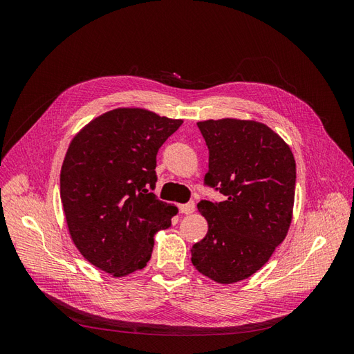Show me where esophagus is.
<instances>
[{"instance_id": "1", "label": "esophagus", "mask_w": 354, "mask_h": 354, "mask_svg": "<svg viewBox=\"0 0 354 354\" xmlns=\"http://www.w3.org/2000/svg\"><path fill=\"white\" fill-rule=\"evenodd\" d=\"M178 209H180L181 214H192L195 211V202L181 203V205H178Z\"/></svg>"}]
</instances>
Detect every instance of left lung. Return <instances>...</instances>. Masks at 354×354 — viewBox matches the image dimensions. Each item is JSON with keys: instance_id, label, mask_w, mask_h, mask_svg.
Returning a JSON list of instances; mask_svg holds the SVG:
<instances>
[{"instance_id": "1", "label": "left lung", "mask_w": 354, "mask_h": 354, "mask_svg": "<svg viewBox=\"0 0 354 354\" xmlns=\"http://www.w3.org/2000/svg\"><path fill=\"white\" fill-rule=\"evenodd\" d=\"M209 151L205 185L223 202L201 201L208 232L192 246L196 270L218 283L243 281L269 261L292 220L295 159L269 127L224 118L198 122Z\"/></svg>"}]
</instances>
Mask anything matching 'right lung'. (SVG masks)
I'll list each match as a JSON object with an SVG mask.
<instances>
[{"label": "right lung", "instance_id": "obj_1", "mask_svg": "<svg viewBox=\"0 0 354 354\" xmlns=\"http://www.w3.org/2000/svg\"><path fill=\"white\" fill-rule=\"evenodd\" d=\"M181 120L121 108L95 118L73 137L60 171V199L84 259L115 277L151 260L153 236L177 208L159 201L156 155Z\"/></svg>", "mask_w": 354, "mask_h": 354}]
</instances>
